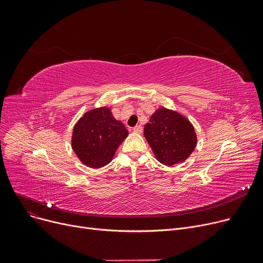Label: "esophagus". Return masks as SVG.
Returning a JSON list of instances; mask_svg holds the SVG:
<instances>
[{"mask_svg":"<svg viewBox=\"0 0 263 263\" xmlns=\"http://www.w3.org/2000/svg\"><path fill=\"white\" fill-rule=\"evenodd\" d=\"M133 131L135 133H142L143 132V127L141 126V124H139V126H136V127L133 128Z\"/></svg>","mask_w":263,"mask_h":263,"instance_id":"1","label":"esophagus"}]
</instances>
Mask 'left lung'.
<instances>
[{
    "label": "left lung",
    "mask_w": 263,
    "mask_h": 263,
    "mask_svg": "<svg viewBox=\"0 0 263 263\" xmlns=\"http://www.w3.org/2000/svg\"><path fill=\"white\" fill-rule=\"evenodd\" d=\"M147 142L158 161L164 165L183 162L196 147V133L182 115L159 108L144 128Z\"/></svg>",
    "instance_id": "8db88e82"
}]
</instances>
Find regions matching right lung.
Wrapping results in <instances>:
<instances>
[{"label":"right lung","instance_id":"add662e5","mask_svg":"<svg viewBox=\"0 0 263 263\" xmlns=\"http://www.w3.org/2000/svg\"><path fill=\"white\" fill-rule=\"evenodd\" d=\"M127 135V129L112 117L108 108H96L76 124L72 148L83 163L98 168L110 162Z\"/></svg>","mask_w":263,"mask_h":263}]
</instances>
